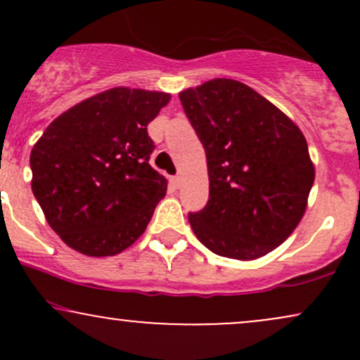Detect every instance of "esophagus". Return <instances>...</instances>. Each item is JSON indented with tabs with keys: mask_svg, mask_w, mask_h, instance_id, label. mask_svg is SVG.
<instances>
[{
	"mask_svg": "<svg viewBox=\"0 0 360 360\" xmlns=\"http://www.w3.org/2000/svg\"><path fill=\"white\" fill-rule=\"evenodd\" d=\"M171 184L174 186V188L177 189L181 186V177L179 176H174V177H171Z\"/></svg>",
	"mask_w": 360,
	"mask_h": 360,
	"instance_id": "34e87169",
	"label": "esophagus"
}]
</instances>
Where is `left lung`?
Instances as JSON below:
<instances>
[{"instance_id": "left-lung-1", "label": "left lung", "mask_w": 360, "mask_h": 360, "mask_svg": "<svg viewBox=\"0 0 360 360\" xmlns=\"http://www.w3.org/2000/svg\"><path fill=\"white\" fill-rule=\"evenodd\" d=\"M206 152L210 200L189 225L206 249L237 260L269 254L295 232L315 166L300 127L240 81L179 93Z\"/></svg>"}]
</instances>
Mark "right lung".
Here are the masks:
<instances>
[{
  "mask_svg": "<svg viewBox=\"0 0 360 360\" xmlns=\"http://www.w3.org/2000/svg\"><path fill=\"white\" fill-rule=\"evenodd\" d=\"M171 101L164 91L111 88L45 128L30 154L32 191L71 249L106 257L146 232L167 179L148 164L147 125Z\"/></svg>",
  "mask_w": 360,
  "mask_h": 360,
  "instance_id": "add662e5",
  "label": "right lung"
}]
</instances>
